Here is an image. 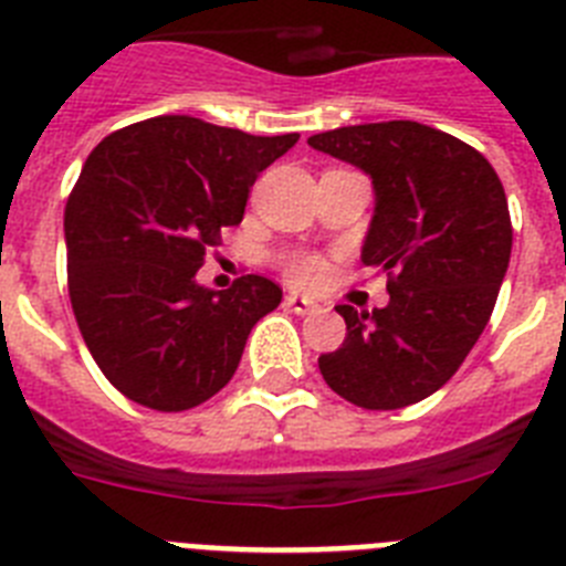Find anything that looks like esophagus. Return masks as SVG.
Masks as SVG:
<instances>
[{
  "instance_id": "obj_1",
  "label": "esophagus",
  "mask_w": 566,
  "mask_h": 566,
  "mask_svg": "<svg viewBox=\"0 0 566 566\" xmlns=\"http://www.w3.org/2000/svg\"><path fill=\"white\" fill-rule=\"evenodd\" d=\"M286 306L292 308L294 315H315L317 303L303 297V294H286Z\"/></svg>"
}]
</instances>
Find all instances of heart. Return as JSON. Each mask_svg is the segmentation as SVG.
<instances>
[{"mask_svg":"<svg viewBox=\"0 0 566 566\" xmlns=\"http://www.w3.org/2000/svg\"><path fill=\"white\" fill-rule=\"evenodd\" d=\"M292 277L297 280V283H312V280L321 277V265H317L315 260H303V263H297L292 269Z\"/></svg>","mask_w":566,"mask_h":566,"instance_id":"obj_1","label":"heart"}]
</instances>
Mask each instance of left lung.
Returning a JSON list of instances; mask_svg holds the SVG:
<instances>
[{
    "instance_id": "obj_1",
    "label": "left lung",
    "mask_w": 566,
    "mask_h": 566,
    "mask_svg": "<svg viewBox=\"0 0 566 566\" xmlns=\"http://www.w3.org/2000/svg\"><path fill=\"white\" fill-rule=\"evenodd\" d=\"M308 145L371 180L360 260L389 274L384 308L337 306L346 340L317 360L323 380L364 409L418 403L455 375L492 315L513 251L504 186L475 148L412 119L335 128Z\"/></svg>"
}]
</instances>
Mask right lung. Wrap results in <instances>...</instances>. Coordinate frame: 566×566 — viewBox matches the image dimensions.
Returning <instances> with one entry per match:
<instances>
[{
	"label": "right lung",
	"instance_id": "1",
	"mask_svg": "<svg viewBox=\"0 0 566 566\" xmlns=\"http://www.w3.org/2000/svg\"><path fill=\"white\" fill-rule=\"evenodd\" d=\"M297 137L166 114L88 154L65 206L67 292L85 346L125 398L182 412L231 380L251 326L283 292L260 274L214 292L197 269Z\"/></svg>",
	"mask_w": 566,
	"mask_h": 566
}]
</instances>
